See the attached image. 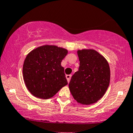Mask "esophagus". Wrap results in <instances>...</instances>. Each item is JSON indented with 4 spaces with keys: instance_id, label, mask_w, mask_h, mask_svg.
I'll list each match as a JSON object with an SVG mask.
<instances>
[{
    "instance_id": "34e87169",
    "label": "esophagus",
    "mask_w": 133,
    "mask_h": 133,
    "mask_svg": "<svg viewBox=\"0 0 133 133\" xmlns=\"http://www.w3.org/2000/svg\"><path fill=\"white\" fill-rule=\"evenodd\" d=\"M71 78V75H66V78H67V80H68V82L69 83L70 82V79Z\"/></svg>"
}]
</instances>
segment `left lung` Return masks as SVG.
Returning <instances> with one entry per match:
<instances>
[{
    "label": "left lung",
    "mask_w": 133,
    "mask_h": 133,
    "mask_svg": "<svg viewBox=\"0 0 133 133\" xmlns=\"http://www.w3.org/2000/svg\"><path fill=\"white\" fill-rule=\"evenodd\" d=\"M79 67L71 77L69 87L78 103L91 104L99 100L107 91L110 69L107 60L94 50H78Z\"/></svg>",
    "instance_id": "8db88e82"
}]
</instances>
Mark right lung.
Segmentation results:
<instances>
[{"label": "right lung", "mask_w": 133, "mask_h": 133, "mask_svg": "<svg viewBox=\"0 0 133 133\" xmlns=\"http://www.w3.org/2000/svg\"><path fill=\"white\" fill-rule=\"evenodd\" d=\"M68 50L56 46H40L29 53L23 66L26 88L35 97H52L68 84L61 62Z\"/></svg>", "instance_id": "add662e5"}]
</instances>
